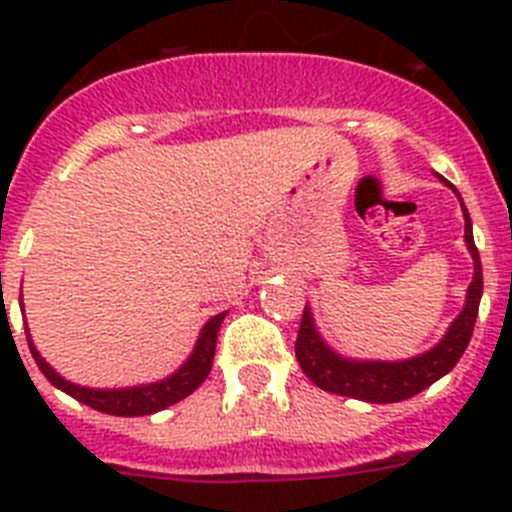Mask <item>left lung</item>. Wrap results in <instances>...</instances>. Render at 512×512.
<instances>
[{
    "label": "left lung",
    "instance_id": "1",
    "mask_svg": "<svg viewBox=\"0 0 512 512\" xmlns=\"http://www.w3.org/2000/svg\"><path fill=\"white\" fill-rule=\"evenodd\" d=\"M459 194V192H456ZM461 200V197H459ZM464 220H467V238L469 253L474 259V279L469 284L467 305L459 312V318L451 323L449 333L436 348L425 351L423 356H415L408 361H397V364H384V361H348L333 354L323 341H320L318 330L312 325L310 310L305 307L302 312V323L297 330L295 354L300 361L302 372L315 382L320 390L333 392V395L356 397L364 402H400L408 397L418 395L425 387H431L436 379L449 374L459 364L461 354L467 351L469 338L474 333V320L479 312V300H482V264H479V251L474 246L472 220L469 212L461 202Z\"/></svg>",
    "mask_w": 512,
    "mask_h": 512
}]
</instances>
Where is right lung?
Listing matches in <instances>:
<instances>
[{
	"label": "right lung",
	"instance_id": "add662e5",
	"mask_svg": "<svg viewBox=\"0 0 512 512\" xmlns=\"http://www.w3.org/2000/svg\"><path fill=\"white\" fill-rule=\"evenodd\" d=\"M223 318H225V312H220V315L207 320V325L200 333V341H197V346H194V354L189 356V361L179 369V372L171 374V377L164 379V382L148 384V387H133V390H87V387L66 382V379L58 377L51 366L45 364L43 356L35 351L27 328H25V336H27V343H30V354H33L35 364L40 366V372L45 374V379H48L53 387L63 390L66 395L76 397V400L89 405V408L99 410V413L120 415V418H138V415L158 413V410H164L169 408V405H174V402L184 400V397L192 395V392L205 382L207 374H210L212 369V359H215L217 330H220Z\"/></svg>",
	"mask_w": 512,
	"mask_h": 512
}]
</instances>
